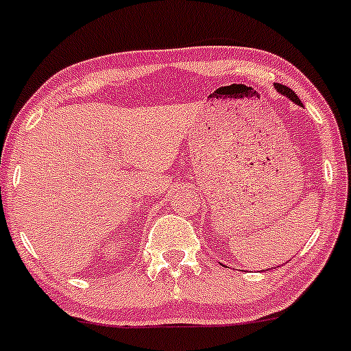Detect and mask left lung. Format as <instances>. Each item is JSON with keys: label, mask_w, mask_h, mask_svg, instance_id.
I'll use <instances>...</instances> for the list:
<instances>
[{"label": "left lung", "mask_w": 351, "mask_h": 351, "mask_svg": "<svg viewBox=\"0 0 351 351\" xmlns=\"http://www.w3.org/2000/svg\"><path fill=\"white\" fill-rule=\"evenodd\" d=\"M274 88H276V92H280L282 97H288V99L291 100V101H295L296 105H300V107H303V104H301V100L298 99V95H296L295 92H293L291 88H288V86H285V85H281V84L274 85Z\"/></svg>", "instance_id": "8db88e82"}]
</instances>
